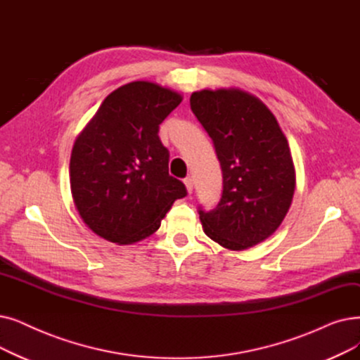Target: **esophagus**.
<instances>
[{"label":"esophagus","mask_w":360,"mask_h":360,"mask_svg":"<svg viewBox=\"0 0 360 360\" xmlns=\"http://www.w3.org/2000/svg\"><path fill=\"white\" fill-rule=\"evenodd\" d=\"M184 184H185V186H186V191H188L190 194L193 193V188H194V179L191 178V176H186L185 179H184Z\"/></svg>","instance_id":"1"}]
</instances>
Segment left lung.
Instances as JSON below:
<instances>
[{
    "label": "left lung",
    "instance_id": "left-lung-1",
    "mask_svg": "<svg viewBox=\"0 0 360 360\" xmlns=\"http://www.w3.org/2000/svg\"><path fill=\"white\" fill-rule=\"evenodd\" d=\"M190 105L224 178L217 206L198 207L202 229L225 248L253 247L272 236L291 205L295 174L287 138L269 108L245 91H197Z\"/></svg>",
    "mask_w": 360,
    "mask_h": 360
}]
</instances>
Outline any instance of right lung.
I'll use <instances>...</instances> for the list:
<instances>
[{
    "label": "right lung",
    "mask_w": 360,
    "mask_h": 360,
    "mask_svg": "<svg viewBox=\"0 0 360 360\" xmlns=\"http://www.w3.org/2000/svg\"><path fill=\"white\" fill-rule=\"evenodd\" d=\"M178 92L147 81L107 96L75 141L70 188L84 222L97 236L132 244L151 236L185 185L169 175L160 123L179 105Z\"/></svg>",
    "instance_id": "right-lung-1"
}]
</instances>
